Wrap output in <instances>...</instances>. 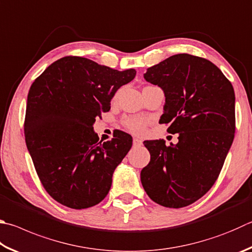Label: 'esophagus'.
Here are the masks:
<instances>
[{
	"mask_svg": "<svg viewBox=\"0 0 252 252\" xmlns=\"http://www.w3.org/2000/svg\"><path fill=\"white\" fill-rule=\"evenodd\" d=\"M133 145L134 146H140L142 145V141L140 139H133Z\"/></svg>",
	"mask_w": 252,
	"mask_h": 252,
	"instance_id": "esophagus-1",
	"label": "esophagus"
}]
</instances>
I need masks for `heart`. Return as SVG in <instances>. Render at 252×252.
Here are the masks:
<instances>
[{"label": "heart", "mask_w": 252, "mask_h": 252, "mask_svg": "<svg viewBox=\"0 0 252 252\" xmlns=\"http://www.w3.org/2000/svg\"><path fill=\"white\" fill-rule=\"evenodd\" d=\"M148 123V119L143 117H126L122 120L123 126L134 134L144 133Z\"/></svg>", "instance_id": "1"}]
</instances>
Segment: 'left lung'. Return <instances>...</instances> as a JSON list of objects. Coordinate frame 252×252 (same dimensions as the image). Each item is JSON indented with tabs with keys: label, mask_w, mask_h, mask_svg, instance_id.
<instances>
[{
	"label": "left lung",
	"mask_w": 252,
	"mask_h": 252,
	"mask_svg": "<svg viewBox=\"0 0 252 252\" xmlns=\"http://www.w3.org/2000/svg\"><path fill=\"white\" fill-rule=\"evenodd\" d=\"M144 79L163 89L159 123L180 135L176 145L144 141L151 159L141 171L142 186L158 205L186 207L212 189L234 141V87L215 63L189 54L148 68Z\"/></svg>",
	"instance_id": "left-lung-1"
}]
</instances>
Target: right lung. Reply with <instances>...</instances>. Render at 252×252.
Wrapping results in <instances>:
<instances>
[{
    "label": "right lung",
    "mask_w": 252,
    "mask_h": 252,
    "mask_svg": "<svg viewBox=\"0 0 252 252\" xmlns=\"http://www.w3.org/2000/svg\"><path fill=\"white\" fill-rule=\"evenodd\" d=\"M136 71H119L88 58L66 56L32 84L24 121L26 146L45 190L69 208L99 204L109 193L112 174L132 146L118 131L99 141L93 125L121 86Z\"/></svg>",
    "instance_id": "1"
}]
</instances>
